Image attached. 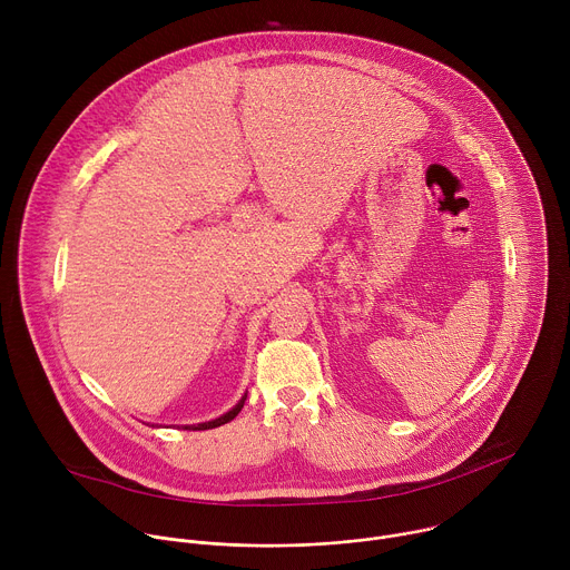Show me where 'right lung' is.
Returning a JSON list of instances; mask_svg holds the SVG:
<instances>
[{
  "label": "right lung",
  "mask_w": 570,
  "mask_h": 570,
  "mask_svg": "<svg viewBox=\"0 0 570 570\" xmlns=\"http://www.w3.org/2000/svg\"><path fill=\"white\" fill-rule=\"evenodd\" d=\"M246 396L248 394H243L240 396V401L234 405L232 411H227L225 415H220V417H216V420H212V422H205V424H194V426H185V429H189V431H207V429H216V426H220V424H227V422H232L238 413H240V409H243V403H246Z\"/></svg>",
  "instance_id": "add662e5"
}]
</instances>
